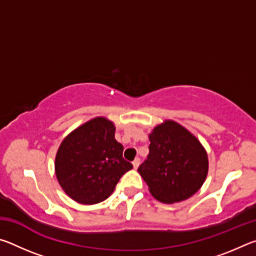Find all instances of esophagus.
Wrapping results in <instances>:
<instances>
[{"label": "esophagus", "instance_id": "obj_1", "mask_svg": "<svg viewBox=\"0 0 256 256\" xmlns=\"http://www.w3.org/2000/svg\"><path fill=\"white\" fill-rule=\"evenodd\" d=\"M132 164H133V168H134V170H136V168L138 167V164H140V159H138V158L134 159V160H133V162H132Z\"/></svg>", "mask_w": 256, "mask_h": 256}]
</instances>
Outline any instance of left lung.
Listing matches in <instances>:
<instances>
[{
  "mask_svg": "<svg viewBox=\"0 0 256 256\" xmlns=\"http://www.w3.org/2000/svg\"><path fill=\"white\" fill-rule=\"evenodd\" d=\"M149 154L138 168L154 198L184 201L196 194L208 175V154L200 141L180 124L164 120L149 134Z\"/></svg>",
  "mask_w": 256,
  "mask_h": 256,
  "instance_id": "8db88e82",
  "label": "left lung"
}]
</instances>
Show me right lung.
Returning <instances> with one entry per match:
<instances>
[{
  "label": "right lung",
  "mask_w": 256,
  "mask_h": 256,
  "mask_svg": "<svg viewBox=\"0 0 256 256\" xmlns=\"http://www.w3.org/2000/svg\"><path fill=\"white\" fill-rule=\"evenodd\" d=\"M123 146L115 140V126L96 118L72 131L55 157L58 180L72 200L96 204L114 192L125 172L132 170L123 158Z\"/></svg>",
  "instance_id": "right-lung-1"
}]
</instances>
